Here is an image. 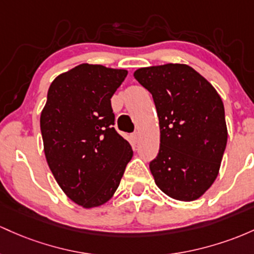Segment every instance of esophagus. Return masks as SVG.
I'll return each mask as SVG.
<instances>
[{
  "label": "esophagus",
  "instance_id": "1",
  "mask_svg": "<svg viewBox=\"0 0 254 254\" xmlns=\"http://www.w3.org/2000/svg\"><path fill=\"white\" fill-rule=\"evenodd\" d=\"M132 138H133V141L138 142L139 139H140V133H139V132H134V133H133V134H132Z\"/></svg>",
  "mask_w": 254,
  "mask_h": 254
}]
</instances>
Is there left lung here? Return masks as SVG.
<instances>
[{
  "mask_svg": "<svg viewBox=\"0 0 254 254\" xmlns=\"http://www.w3.org/2000/svg\"><path fill=\"white\" fill-rule=\"evenodd\" d=\"M152 95L161 144L150 170L167 195L195 200L213 184L227 145L224 107L217 91L187 64H168L135 70Z\"/></svg>",
  "mask_w": 254,
  "mask_h": 254,
  "instance_id": "left-lung-1",
  "label": "left lung"
}]
</instances>
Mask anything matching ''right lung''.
Returning <instances> with one entry per match:
<instances>
[{
  "label": "right lung",
  "instance_id": "add662e5",
  "mask_svg": "<svg viewBox=\"0 0 254 254\" xmlns=\"http://www.w3.org/2000/svg\"><path fill=\"white\" fill-rule=\"evenodd\" d=\"M127 70L82 64L51 82L41 115L48 164L74 203L95 207L118 190L133 150L116 132L112 98Z\"/></svg>",
  "mask_w": 254,
  "mask_h": 254
}]
</instances>
